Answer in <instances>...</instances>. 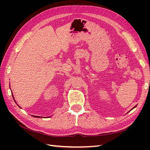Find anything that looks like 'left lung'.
Segmentation results:
<instances>
[{"label": "left lung", "instance_id": "obj_1", "mask_svg": "<svg viewBox=\"0 0 150 150\" xmlns=\"http://www.w3.org/2000/svg\"><path fill=\"white\" fill-rule=\"evenodd\" d=\"M137 105H136V106H134V107H133V108H132V109H131V110H133V109H134V108H136V107H137ZM131 110H130V111H131Z\"/></svg>", "mask_w": 150, "mask_h": 150}]
</instances>
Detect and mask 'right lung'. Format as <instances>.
<instances>
[{
	"instance_id": "1",
	"label": "right lung",
	"mask_w": 150,
	"mask_h": 150,
	"mask_svg": "<svg viewBox=\"0 0 150 150\" xmlns=\"http://www.w3.org/2000/svg\"><path fill=\"white\" fill-rule=\"evenodd\" d=\"M12 97L13 98V94H12ZM34 116V117H41V116Z\"/></svg>"
}]
</instances>
